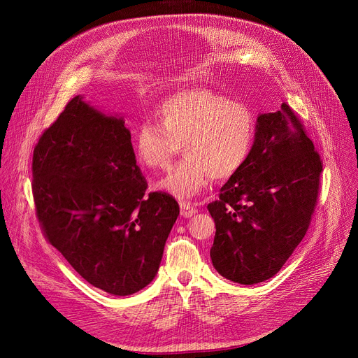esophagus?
<instances>
[{"mask_svg":"<svg viewBox=\"0 0 358 358\" xmlns=\"http://www.w3.org/2000/svg\"><path fill=\"white\" fill-rule=\"evenodd\" d=\"M180 208H181V216L182 217H192L197 212V209L194 208V206L190 204V203H187V201L180 203Z\"/></svg>","mask_w":358,"mask_h":358,"instance_id":"34e87169","label":"esophagus"}]
</instances>
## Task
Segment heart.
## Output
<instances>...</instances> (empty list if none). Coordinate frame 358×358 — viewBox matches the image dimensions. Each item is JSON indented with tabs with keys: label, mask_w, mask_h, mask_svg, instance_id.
<instances>
[{
	"label": "heart",
	"mask_w": 358,
	"mask_h": 358,
	"mask_svg": "<svg viewBox=\"0 0 358 358\" xmlns=\"http://www.w3.org/2000/svg\"><path fill=\"white\" fill-rule=\"evenodd\" d=\"M155 117L158 124L145 120L138 126L134 150L143 168L164 171L181 146L185 158L158 184L178 200L199 196L212 178H234L251 154L257 129L252 108L210 87L169 94L158 104Z\"/></svg>",
	"instance_id": "heart-1"
}]
</instances>
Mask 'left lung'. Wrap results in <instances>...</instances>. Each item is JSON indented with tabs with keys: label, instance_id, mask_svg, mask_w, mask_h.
<instances>
[{
	"label": "left lung",
	"instance_id": "1",
	"mask_svg": "<svg viewBox=\"0 0 358 358\" xmlns=\"http://www.w3.org/2000/svg\"><path fill=\"white\" fill-rule=\"evenodd\" d=\"M241 171L208 206L216 223L210 257L220 275L255 285L275 275L306 235L322 159L289 104L257 120Z\"/></svg>",
	"mask_w": 358,
	"mask_h": 358
}]
</instances>
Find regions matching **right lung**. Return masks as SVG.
Here are the masks:
<instances>
[{"label": "right lung", "instance_id": "right-lung-1", "mask_svg": "<svg viewBox=\"0 0 358 358\" xmlns=\"http://www.w3.org/2000/svg\"><path fill=\"white\" fill-rule=\"evenodd\" d=\"M123 119L73 97L33 150L36 216L50 245L94 287L136 293L158 273L180 213L164 193L145 194Z\"/></svg>", "mask_w": 358, "mask_h": 358}]
</instances>
